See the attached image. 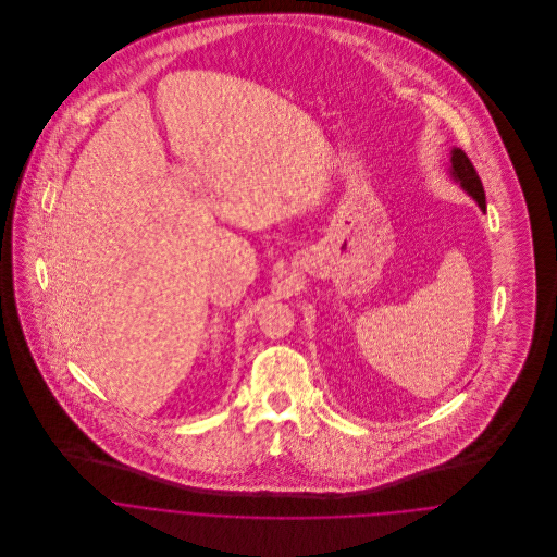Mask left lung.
Masks as SVG:
<instances>
[{
    "mask_svg": "<svg viewBox=\"0 0 557 557\" xmlns=\"http://www.w3.org/2000/svg\"><path fill=\"white\" fill-rule=\"evenodd\" d=\"M453 177L461 182V186L476 199L480 210L486 212V197H484V188L478 177V171L472 160L468 159V154L461 150H453Z\"/></svg>",
    "mask_w": 557,
    "mask_h": 557,
    "instance_id": "left-lung-1",
    "label": "left lung"
}]
</instances>
